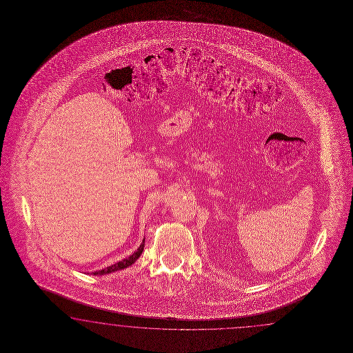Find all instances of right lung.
Masks as SVG:
<instances>
[{"label": "right lung", "mask_w": 353, "mask_h": 353, "mask_svg": "<svg viewBox=\"0 0 353 353\" xmlns=\"http://www.w3.org/2000/svg\"><path fill=\"white\" fill-rule=\"evenodd\" d=\"M143 247H145V239H143V243H141V245L137 248V250L134 252V254H131L130 257L124 258V259L119 261V262H117V263L112 265V266L103 268V270H100V271H95V272H92V274H94V275H97V276H100V275H105V274H112V272H114V271H118V270H123V268H127V267H130L131 265H134V262H136V261L139 259V257L141 256Z\"/></svg>", "instance_id": "add662e5"}]
</instances>
